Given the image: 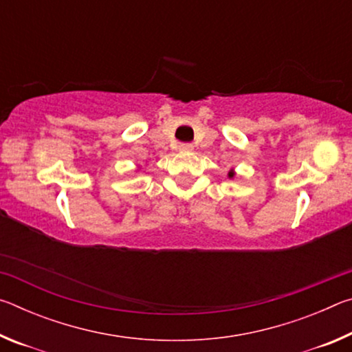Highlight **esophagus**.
Listing matches in <instances>:
<instances>
[{
    "label": "esophagus",
    "instance_id": "esophagus-1",
    "mask_svg": "<svg viewBox=\"0 0 352 352\" xmlns=\"http://www.w3.org/2000/svg\"><path fill=\"white\" fill-rule=\"evenodd\" d=\"M178 148H180L182 152H189V151H192V144H189V142H184V144L178 146Z\"/></svg>",
    "mask_w": 352,
    "mask_h": 352
}]
</instances>
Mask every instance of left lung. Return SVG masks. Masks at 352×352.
I'll return each mask as SVG.
<instances>
[{"instance_id": "obj_1", "label": "left lung", "mask_w": 352, "mask_h": 352, "mask_svg": "<svg viewBox=\"0 0 352 352\" xmlns=\"http://www.w3.org/2000/svg\"><path fill=\"white\" fill-rule=\"evenodd\" d=\"M228 175H230V177H233L234 174H233V172H230V174H228Z\"/></svg>"}]
</instances>
